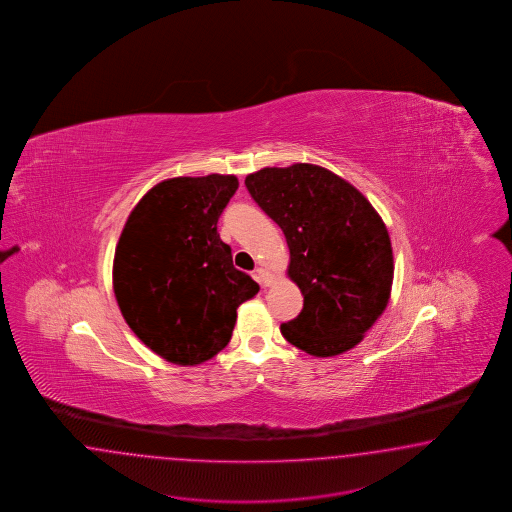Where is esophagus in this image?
Here are the masks:
<instances>
[{"label": "esophagus", "instance_id": "34e87169", "mask_svg": "<svg viewBox=\"0 0 512 512\" xmlns=\"http://www.w3.org/2000/svg\"><path fill=\"white\" fill-rule=\"evenodd\" d=\"M255 278H257V281H259L263 287H270L272 281H274V278H272L264 268H257V270H255Z\"/></svg>", "mask_w": 512, "mask_h": 512}]
</instances>
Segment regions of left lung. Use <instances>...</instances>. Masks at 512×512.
Here are the masks:
<instances>
[{
	"label": "left lung",
	"instance_id": "1",
	"mask_svg": "<svg viewBox=\"0 0 512 512\" xmlns=\"http://www.w3.org/2000/svg\"><path fill=\"white\" fill-rule=\"evenodd\" d=\"M246 187L285 234L287 276L304 296L300 315L281 325L283 338L313 357L353 349L390 298L387 225L357 187L319 165L266 167L248 174Z\"/></svg>",
	"mask_w": 512,
	"mask_h": 512
}]
</instances>
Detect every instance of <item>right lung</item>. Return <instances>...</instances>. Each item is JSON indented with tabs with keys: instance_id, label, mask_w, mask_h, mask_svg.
Listing matches in <instances>:
<instances>
[{
	"instance_id": "right-lung-1",
	"label": "right lung",
	"mask_w": 512,
	"mask_h": 512,
	"mask_svg": "<svg viewBox=\"0 0 512 512\" xmlns=\"http://www.w3.org/2000/svg\"><path fill=\"white\" fill-rule=\"evenodd\" d=\"M236 189L233 174L163 180L137 202L120 234L116 302L137 338L172 364L216 357L231 341L238 306L259 293L217 233Z\"/></svg>"
}]
</instances>
